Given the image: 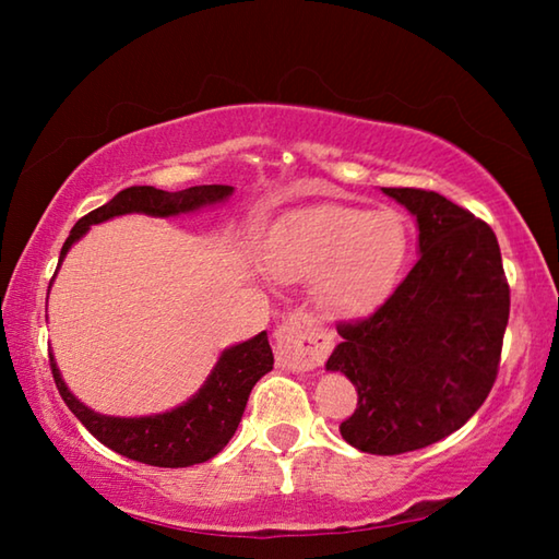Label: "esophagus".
Wrapping results in <instances>:
<instances>
[{"mask_svg": "<svg viewBox=\"0 0 559 559\" xmlns=\"http://www.w3.org/2000/svg\"><path fill=\"white\" fill-rule=\"evenodd\" d=\"M333 330L320 325L308 313H293L276 328L273 353H276V365L283 370L306 372L323 365L325 357L333 353Z\"/></svg>", "mask_w": 559, "mask_h": 559, "instance_id": "obj_1", "label": "esophagus"}]
</instances>
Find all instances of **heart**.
<instances>
[{"label": "heart", "mask_w": 559, "mask_h": 559, "mask_svg": "<svg viewBox=\"0 0 559 559\" xmlns=\"http://www.w3.org/2000/svg\"><path fill=\"white\" fill-rule=\"evenodd\" d=\"M409 257V226L394 210L320 206L296 214L271 236L263 263L278 281H312L318 306L355 316L382 302Z\"/></svg>", "instance_id": "1"}]
</instances>
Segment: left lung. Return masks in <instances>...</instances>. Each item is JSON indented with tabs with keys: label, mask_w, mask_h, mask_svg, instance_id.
I'll return each instance as SVG.
<instances>
[{
	"label": "left lung",
	"mask_w": 559,
	"mask_h": 559,
	"mask_svg": "<svg viewBox=\"0 0 559 559\" xmlns=\"http://www.w3.org/2000/svg\"><path fill=\"white\" fill-rule=\"evenodd\" d=\"M419 222L406 278L370 316L340 320L328 370L357 390L340 424L365 453L396 456L461 429L493 390L510 316L500 246L490 226L431 189L384 187Z\"/></svg>",
	"instance_id": "8db88e82"
}]
</instances>
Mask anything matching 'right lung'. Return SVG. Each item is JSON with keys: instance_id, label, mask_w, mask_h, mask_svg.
I'll use <instances>...</instances> for the list:
<instances>
[{"instance_id": "right-lung-1", "label": "right lung", "mask_w": 559, "mask_h": 559, "mask_svg": "<svg viewBox=\"0 0 559 559\" xmlns=\"http://www.w3.org/2000/svg\"><path fill=\"white\" fill-rule=\"evenodd\" d=\"M234 187L204 185L189 187L182 192H165L155 187H128L118 192L108 204L81 216L66 239L61 249L59 266L71 249L88 231L91 224H100L110 216L143 212L153 216H173L179 212L200 210L202 204H214L226 200ZM51 288V283H49ZM51 374L66 406L79 416L100 443H106L120 456L147 463L159 468H185L194 463H204L216 456L239 427L241 414L249 402V394L263 374L273 370V353L266 333L234 345L219 357L210 380L187 404L157 416H140V419H118V416H103L83 406L66 390L53 357L49 355Z\"/></svg>"}]
</instances>
